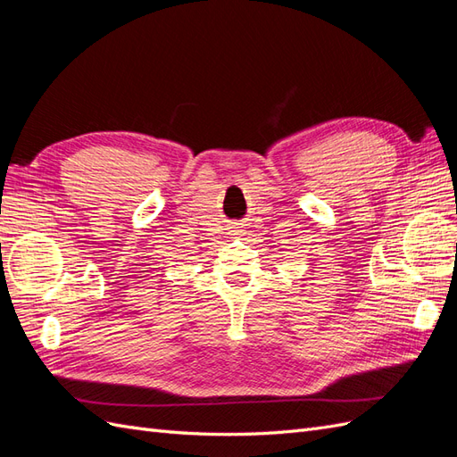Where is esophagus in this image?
I'll use <instances>...</instances> for the list:
<instances>
[{"instance_id": "obj_1", "label": "esophagus", "mask_w": 457, "mask_h": 457, "mask_svg": "<svg viewBox=\"0 0 457 457\" xmlns=\"http://www.w3.org/2000/svg\"><path fill=\"white\" fill-rule=\"evenodd\" d=\"M232 232H234V234H237V232H242V230H240V227H234V230H232Z\"/></svg>"}]
</instances>
